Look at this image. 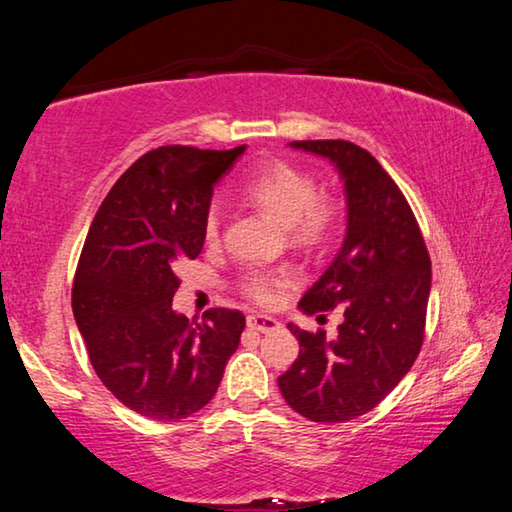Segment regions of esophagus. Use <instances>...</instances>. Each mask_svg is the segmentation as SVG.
<instances>
[{
	"label": "esophagus",
	"instance_id": "34e87169",
	"mask_svg": "<svg viewBox=\"0 0 512 512\" xmlns=\"http://www.w3.org/2000/svg\"><path fill=\"white\" fill-rule=\"evenodd\" d=\"M246 323L250 329H257V332H262V334L273 332V329L280 327V320L273 316H264V314H250Z\"/></svg>",
	"mask_w": 512,
	"mask_h": 512
}]
</instances>
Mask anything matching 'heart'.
<instances>
[{
	"instance_id": "heart-1",
	"label": "heart",
	"mask_w": 512,
	"mask_h": 512,
	"mask_svg": "<svg viewBox=\"0 0 512 512\" xmlns=\"http://www.w3.org/2000/svg\"><path fill=\"white\" fill-rule=\"evenodd\" d=\"M246 198L259 210L275 219L282 228H291V237L302 246H316L323 241L334 223V207L318 196L316 180L309 173L287 162H273L257 171L244 187ZM221 228L219 205L205 214V239L216 241ZM293 284L289 271H250L241 289L259 305H271L282 289Z\"/></svg>"
}]
</instances>
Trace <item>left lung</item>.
<instances>
[{
  "instance_id": "left-lung-1",
  "label": "left lung",
  "mask_w": 512,
  "mask_h": 512,
  "mask_svg": "<svg viewBox=\"0 0 512 512\" xmlns=\"http://www.w3.org/2000/svg\"><path fill=\"white\" fill-rule=\"evenodd\" d=\"M327 158L343 180L348 225L332 264L298 307L343 311L336 339L289 323L300 341L293 366L277 377L293 411L314 422L368 413L400 384L420 354L431 291V259L418 221L384 167L345 140L291 142Z\"/></svg>"
}]
</instances>
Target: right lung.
<instances>
[{
    "label": "right lung",
    "mask_w": 512,
    "mask_h": 512,
    "mask_svg": "<svg viewBox=\"0 0 512 512\" xmlns=\"http://www.w3.org/2000/svg\"><path fill=\"white\" fill-rule=\"evenodd\" d=\"M244 146H160L103 198L76 266L72 309L90 363L117 400L151 420L201 411L239 348L246 318L210 309L189 323L171 307L176 268L203 250L214 185Z\"/></svg>",
    "instance_id": "1"
}]
</instances>
